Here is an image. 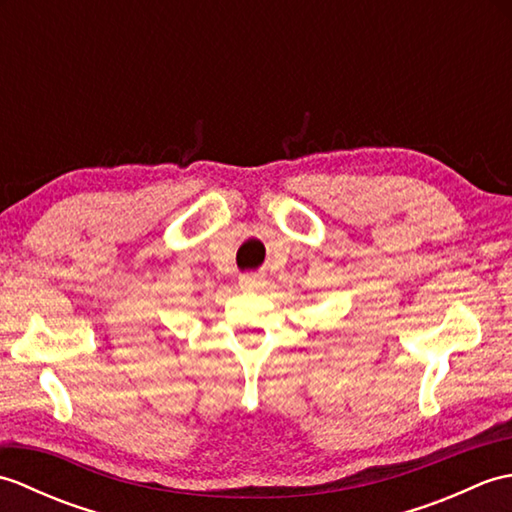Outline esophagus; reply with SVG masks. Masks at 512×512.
Returning a JSON list of instances; mask_svg holds the SVG:
<instances>
[{"instance_id": "obj_1", "label": "esophagus", "mask_w": 512, "mask_h": 512, "mask_svg": "<svg viewBox=\"0 0 512 512\" xmlns=\"http://www.w3.org/2000/svg\"><path fill=\"white\" fill-rule=\"evenodd\" d=\"M244 288H264L266 277L262 273H246L242 275V281H239Z\"/></svg>"}]
</instances>
